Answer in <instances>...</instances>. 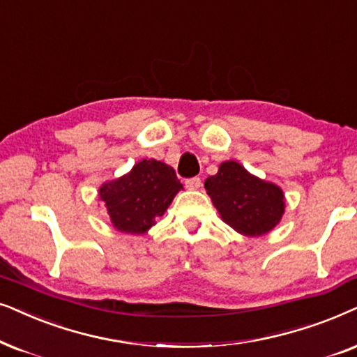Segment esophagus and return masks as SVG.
Returning <instances> with one entry per match:
<instances>
[{
    "label": "esophagus",
    "mask_w": 357,
    "mask_h": 357,
    "mask_svg": "<svg viewBox=\"0 0 357 357\" xmlns=\"http://www.w3.org/2000/svg\"><path fill=\"white\" fill-rule=\"evenodd\" d=\"M201 178H189V179H186V181H184V186H186L188 189H199L201 188Z\"/></svg>",
    "instance_id": "1"
}]
</instances>
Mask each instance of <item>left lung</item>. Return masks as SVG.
<instances>
[{
	"mask_svg": "<svg viewBox=\"0 0 357 357\" xmlns=\"http://www.w3.org/2000/svg\"><path fill=\"white\" fill-rule=\"evenodd\" d=\"M204 186L223 222L243 235L268 234L284 213L281 188L251 176L236 161L222 163Z\"/></svg>",
	"mask_w": 357,
	"mask_h": 357,
	"instance_id": "1",
	"label": "left lung"
}]
</instances>
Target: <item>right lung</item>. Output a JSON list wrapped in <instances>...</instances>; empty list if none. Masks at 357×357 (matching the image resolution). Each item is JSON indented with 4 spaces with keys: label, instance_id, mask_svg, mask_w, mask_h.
<instances>
[{
    "label": "right lung",
    "instance_id": "obj_1",
    "mask_svg": "<svg viewBox=\"0 0 357 357\" xmlns=\"http://www.w3.org/2000/svg\"><path fill=\"white\" fill-rule=\"evenodd\" d=\"M183 188L171 166L142 160L129 174L99 189L112 225L126 234H144L161 217Z\"/></svg>",
    "mask_w": 357,
    "mask_h": 357
}]
</instances>
